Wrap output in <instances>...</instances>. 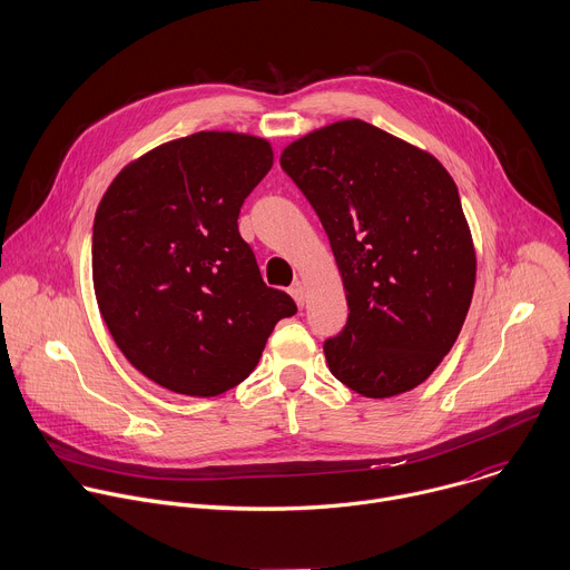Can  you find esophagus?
Listing matches in <instances>:
<instances>
[{"label": "esophagus", "instance_id": "1", "mask_svg": "<svg viewBox=\"0 0 570 570\" xmlns=\"http://www.w3.org/2000/svg\"><path fill=\"white\" fill-rule=\"evenodd\" d=\"M288 293L293 295V299L297 302V306H304V302H306V288H304V284L297 279V282H293L291 284V288H288Z\"/></svg>", "mask_w": 570, "mask_h": 570}]
</instances>
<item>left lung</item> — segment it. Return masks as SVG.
Here are the masks:
<instances>
[{"instance_id":"left-lung-1","label":"left lung","mask_w":570,"mask_h":570,"mask_svg":"<svg viewBox=\"0 0 570 570\" xmlns=\"http://www.w3.org/2000/svg\"><path fill=\"white\" fill-rule=\"evenodd\" d=\"M279 160L317 213L346 293V326L324 342L331 373L366 399L412 392L454 346L476 282L454 178L360 118L313 129Z\"/></svg>"}]
</instances>
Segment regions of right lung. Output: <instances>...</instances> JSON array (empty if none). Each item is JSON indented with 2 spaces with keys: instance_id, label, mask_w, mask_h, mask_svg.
<instances>
[{
  "instance_id": "right-lung-1",
  "label": "right lung",
  "mask_w": 570,
  "mask_h": 570,
  "mask_svg": "<svg viewBox=\"0 0 570 570\" xmlns=\"http://www.w3.org/2000/svg\"><path fill=\"white\" fill-rule=\"evenodd\" d=\"M273 156L253 134L197 131L127 163L98 204L100 315L122 355L174 394L237 387L275 324L297 313L291 295L264 284L237 226Z\"/></svg>"
}]
</instances>
